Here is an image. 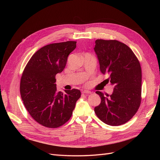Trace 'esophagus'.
<instances>
[{
  "label": "esophagus",
  "mask_w": 160,
  "mask_h": 160,
  "mask_svg": "<svg viewBox=\"0 0 160 160\" xmlns=\"http://www.w3.org/2000/svg\"><path fill=\"white\" fill-rule=\"evenodd\" d=\"M82 93H85V94H91V91L89 90H83V91H82Z\"/></svg>",
  "instance_id": "34e87169"
}]
</instances>
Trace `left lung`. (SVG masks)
Here are the masks:
<instances>
[{"label":"left lung","mask_w":160,"mask_h":160,"mask_svg":"<svg viewBox=\"0 0 160 160\" xmlns=\"http://www.w3.org/2000/svg\"><path fill=\"white\" fill-rule=\"evenodd\" d=\"M94 51L101 72L109 76L105 81L114 87L111 95L96 92L101 101L95 113L109 125H123L136 113L141 103L140 63L128 46L116 40H96Z\"/></svg>","instance_id":"8db88e82"}]
</instances>
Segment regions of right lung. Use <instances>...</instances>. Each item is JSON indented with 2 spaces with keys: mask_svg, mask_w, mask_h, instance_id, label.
<instances>
[{
  "mask_svg": "<svg viewBox=\"0 0 160 160\" xmlns=\"http://www.w3.org/2000/svg\"><path fill=\"white\" fill-rule=\"evenodd\" d=\"M76 41L47 45L34 54L21 77L20 92L23 103L37 122L49 128L65 124L72 115L79 89L58 92L55 76L64 70L67 57L76 48Z\"/></svg>",
  "mask_w": 160,
  "mask_h": 160,
  "instance_id": "right-lung-1",
  "label": "right lung"
}]
</instances>
